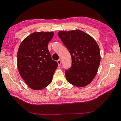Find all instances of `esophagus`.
<instances>
[{
    "label": "esophagus",
    "mask_w": 121,
    "mask_h": 121,
    "mask_svg": "<svg viewBox=\"0 0 121 121\" xmlns=\"http://www.w3.org/2000/svg\"><path fill=\"white\" fill-rule=\"evenodd\" d=\"M57 63L59 65H60L61 64V61L60 59H59L58 60H57Z\"/></svg>",
    "instance_id": "esophagus-1"
}]
</instances>
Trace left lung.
<instances>
[{
    "instance_id": "left-lung-1",
    "label": "left lung",
    "mask_w": 121,
    "mask_h": 121,
    "mask_svg": "<svg viewBox=\"0 0 121 121\" xmlns=\"http://www.w3.org/2000/svg\"><path fill=\"white\" fill-rule=\"evenodd\" d=\"M58 35L72 57V66L65 72L67 81L77 87H85L94 80L100 65L98 44L91 36L79 30H61Z\"/></svg>"
}]
</instances>
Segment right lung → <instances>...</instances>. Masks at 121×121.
<instances>
[{
	"label": "right lung",
	"instance_id": "obj_1",
	"mask_svg": "<svg viewBox=\"0 0 121 121\" xmlns=\"http://www.w3.org/2000/svg\"><path fill=\"white\" fill-rule=\"evenodd\" d=\"M54 32H36L20 43L17 52V67L20 75L32 89L41 90L52 81L58 64L52 60L48 48Z\"/></svg>",
	"mask_w": 121,
	"mask_h": 121
}]
</instances>
